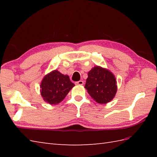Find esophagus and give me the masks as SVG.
<instances>
[{
  "instance_id": "34e87169",
  "label": "esophagus",
  "mask_w": 157,
  "mask_h": 157,
  "mask_svg": "<svg viewBox=\"0 0 157 157\" xmlns=\"http://www.w3.org/2000/svg\"><path fill=\"white\" fill-rule=\"evenodd\" d=\"M75 84L76 85H83V84H84V82L82 81V80H79L78 82H76Z\"/></svg>"
}]
</instances>
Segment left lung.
<instances>
[{
    "label": "left lung",
    "mask_w": 157,
    "mask_h": 157,
    "mask_svg": "<svg viewBox=\"0 0 157 157\" xmlns=\"http://www.w3.org/2000/svg\"><path fill=\"white\" fill-rule=\"evenodd\" d=\"M116 83L111 72L96 66L88 72L85 88L96 102L106 104L114 98L117 92Z\"/></svg>",
    "instance_id": "obj_1"
}]
</instances>
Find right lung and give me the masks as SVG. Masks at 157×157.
<instances>
[{"label":"right lung","instance_id":"obj_1","mask_svg":"<svg viewBox=\"0 0 157 157\" xmlns=\"http://www.w3.org/2000/svg\"><path fill=\"white\" fill-rule=\"evenodd\" d=\"M74 84L69 77L55 70L42 79L40 84L41 95L44 101L51 105L58 104L65 98Z\"/></svg>","mask_w":157,"mask_h":157}]
</instances>
